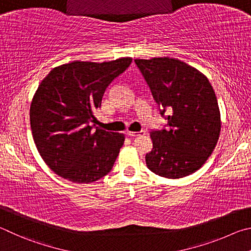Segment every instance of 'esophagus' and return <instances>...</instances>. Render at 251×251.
Listing matches in <instances>:
<instances>
[{
	"label": "esophagus",
	"instance_id": "34e87169",
	"mask_svg": "<svg viewBox=\"0 0 251 251\" xmlns=\"http://www.w3.org/2000/svg\"><path fill=\"white\" fill-rule=\"evenodd\" d=\"M144 133H146V131L141 130V131H139V132H132V131H129V132L126 134H128L130 138H134V137H139V135H142Z\"/></svg>",
	"mask_w": 251,
	"mask_h": 251
}]
</instances>
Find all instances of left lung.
<instances>
[{
  "mask_svg": "<svg viewBox=\"0 0 251 251\" xmlns=\"http://www.w3.org/2000/svg\"><path fill=\"white\" fill-rule=\"evenodd\" d=\"M140 72L168 120L166 129L153 130V149L147 166L166 178H181L201 168L216 147L221 112L205 75L178 59H135ZM165 113L168 116H164Z\"/></svg>",
  "mask_w": 251,
  "mask_h": 251,
  "instance_id": "left-lung-1",
  "label": "left lung"
}]
</instances>
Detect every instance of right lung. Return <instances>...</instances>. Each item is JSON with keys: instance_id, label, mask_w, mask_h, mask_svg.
I'll return each instance as SVG.
<instances>
[{"instance_id": "obj_1", "label": "right lung", "mask_w": 251, "mask_h": 251, "mask_svg": "<svg viewBox=\"0 0 251 251\" xmlns=\"http://www.w3.org/2000/svg\"><path fill=\"white\" fill-rule=\"evenodd\" d=\"M132 58L73 61L43 79L30 103L29 121L39 154L59 176L92 183L111 171L125 135L95 126L105 89Z\"/></svg>"}]
</instances>
